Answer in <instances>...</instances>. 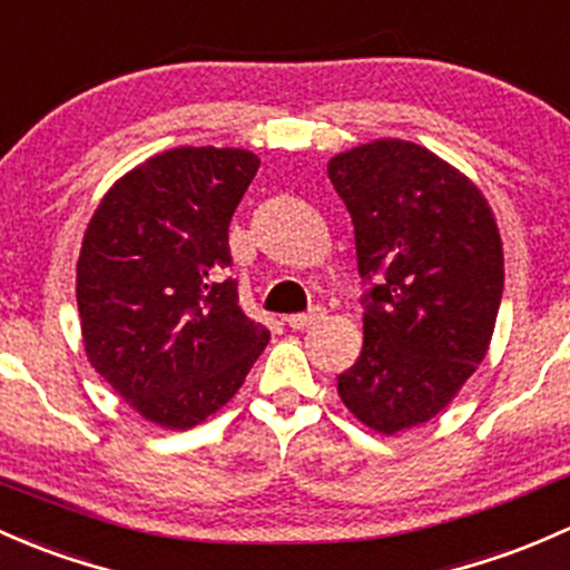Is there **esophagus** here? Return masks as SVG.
Returning <instances> with one entry per match:
<instances>
[{"label":"esophagus","instance_id":"obj_1","mask_svg":"<svg viewBox=\"0 0 570 570\" xmlns=\"http://www.w3.org/2000/svg\"><path fill=\"white\" fill-rule=\"evenodd\" d=\"M322 316H325V308H311L308 314L286 316V325H289L292 331H305V327H311V325H314V322H320Z\"/></svg>","mask_w":570,"mask_h":570}]
</instances>
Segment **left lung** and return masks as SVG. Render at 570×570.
Returning <instances> with one entry per match:
<instances>
[{
    "instance_id": "1",
    "label": "left lung",
    "mask_w": 570,
    "mask_h": 570,
    "mask_svg": "<svg viewBox=\"0 0 570 570\" xmlns=\"http://www.w3.org/2000/svg\"><path fill=\"white\" fill-rule=\"evenodd\" d=\"M355 226L363 350L338 395L380 434L440 415L487 357L505 262L487 196L421 144L376 139L327 164Z\"/></svg>"
}]
</instances>
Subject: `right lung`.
Here are the masks:
<instances>
[{
	"instance_id": "right-lung-1",
	"label": "right lung",
	"mask_w": 570,
	"mask_h": 570,
	"mask_svg": "<svg viewBox=\"0 0 570 570\" xmlns=\"http://www.w3.org/2000/svg\"><path fill=\"white\" fill-rule=\"evenodd\" d=\"M256 169L248 149H166L119 177L83 232L76 303L87 361L160 429L215 415L269 341L226 275L229 220Z\"/></svg>"
}]
</instances>
